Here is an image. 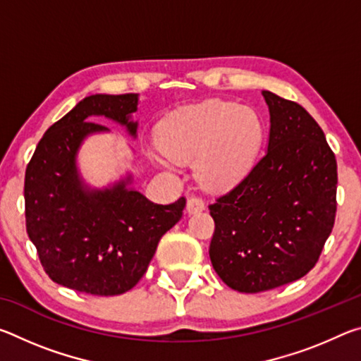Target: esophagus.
<instances>
[{
	"instance_id": "1",
	"label": "esophagus",
	"mask_w": 361,
	"mask_h": 361,
	"mask_svg": "<svg viewBox=\"0 0 361 361\" xmlns=\"http://www.w3.org/2000/svg\"><path fill=\"white\" fill-rule=\"evenodd\" d=\"M205 210V202L200 197H189L188 202H186V212L189 215H192V213H197V212H202Z\"/></svg>"
}]
</instances>
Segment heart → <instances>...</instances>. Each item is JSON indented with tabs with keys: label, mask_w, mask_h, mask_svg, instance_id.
<instances>
[{
	"label": "heart",
	"mask_w": 361,
	"mask_h": 361,
	"mask_svg": "<svg viewBox=\"0 0 361 361\" xmlns=\"http://www.w3.org/2000/svg\"><path fill=\"white\" fill-rule=\"evenodd\" d=\"M162 151L156 162L175 170V162H192L195 176L207 188L239 183L252 167L262 140L259 116L250 106L205 100L170 113L156 133Z\"/></svg>",
	"instance_id": "obj_1"
}]
</instances>
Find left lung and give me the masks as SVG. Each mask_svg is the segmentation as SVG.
Listing matches in <instances>:
<instances>
[{
    "label": "left lung",
    "instance_id": "1",
    "mask_svg": "<svg viewBox=\"0 0 361 361\" xmlns=\"http://www.w3.org/2000/svg\"><path fill=\"white\" fill-rule=\"evenodd\" d=\"M267 151L231 192L212 204L210 259L232 290L259 293L304 277L319 261L336 216L338 164L315 119L262 90Z\"/></svg>",
    "mask_w": 361,
    "mask_h": 361
}]
</instances>
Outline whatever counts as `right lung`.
Instances as JSON below:
<instances>
[{"label": "right lung", "instance_id": "1", "mask_svg": "<svg viewBox=\"0 0 361 361\" xmlns=\"http://www.w3.org/2000/svg\"><path fill=\"white\" fill-rule=\"evenodd\" d=\"M138 94L85 97L51 126L25 172L30 240L54 282L97 296H114L138 283L157 243L180 221L186 199L159 205L132 188V175L92 188L78 167L84 140L109 132L92 122L106 118L137 138Z\"/></svg>", "mask_w": 361, "mask_h": 361}]
</instances>
